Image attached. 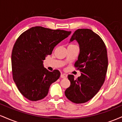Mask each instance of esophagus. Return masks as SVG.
Here are the masks:
<instances>
[{"mask_svg":"<svg viewBox=\"0 0 122 122\" xmlns=\"http://www.w3.org/2000/svg\"><path fill=\"white\" fill-rule=\"evenodd\" d=\"M60 77H61V78H62V79H64V78L66 77V76L64 75V74H61Z\"/></svg>","mask_w":122,"mask_h":122,"instance_id":"34e87169","label":"esophagus"}]
</instances>
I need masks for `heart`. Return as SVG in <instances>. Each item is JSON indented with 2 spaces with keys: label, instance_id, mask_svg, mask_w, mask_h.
Instances as JSON below:
<instances>
[{
  "label": "heart",
  "instance_id": "obj_1",
  "mask_svg": "<svg viewBox=\"0 0 122 122\" xmlns=\"http://www.w3.org/2000/svg\"><path fill=\"white\" fill-rule=\"evenodd\" d=\"M69 45V46H70Z\"/></svg>",
  "mask_w": 122,
  "mask_h": 122
}]
</instances>
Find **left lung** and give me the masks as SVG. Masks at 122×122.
<instances>
[{"label": "left lung", "mask_w": 122, "mask_h": 122, "mask_svg": "<svg viewBox=\"0 0 122 122\" xmlns=\"http://www.w3.org/2000/svg\"><path fill=\"white\" fill-rule=\"evenodd\" d=\"M79 43L80 54L75 66L81 76L75 79L69 75L71 85L65 91L66 97L73 103L80 104L89 101L99 92L104 83L108 68L106 45L99 35L88 29L75 31L70 41Z\"/></svg>", "instance_id": "left-lung-1"}]
</instances>
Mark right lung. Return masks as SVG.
<instances>
[{"label": "right lung", "instance_id": "add662e5", "mask_svg": "<svg viewBox=\"0 0 122 122\" xmlns=\"http://www.w3.org/2000/svg\"><path fill=\"white\" fill-rule=\"evenodd\" d=\"M71 33L36 26L18 37L11 54L12 77L24 97L37 101L47 96L50 85L59 79L60 72L49 71L43 66V61Z\"/></svg>", "mask_w": 122, "mask_h": 122}]
</instances>
